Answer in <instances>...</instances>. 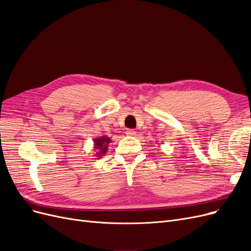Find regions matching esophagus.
<instances>
[{"label": "esophagus", "mask_w": 251, "mask_h": 251, "mask_svg": "<svg viewBox=\"0 0 251 251\" xmlns=\"http://www.w3.org/2000/svg\"><path fill=\"white\" fill-rule=\"evenodd\" d=\"M126 134L127 136H135V135H136V131H134V130H127V131L126 132Z\"/></svg>", "instance_id": "1"}]
</instances>
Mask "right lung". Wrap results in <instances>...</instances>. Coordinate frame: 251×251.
Masks as SVG:
<instances>
[{"mask_svg": "<svg viewBox=\"0 0 251 251\" xmlns=\"http://www.w3.org/2000/svg\"><path fill=\"white\" fill-rule=\"evenodd\" d=\"M94 141V151H96V157L100 158L104 156L107 153L109 146L108 144L111 142V138L107 137V136H101V137H97L93 139Z\"/></svg>", "mask_w": 251, "mask_h": 251, "instance_id": "add662e5", "label": "right lung"}]
</instances>
